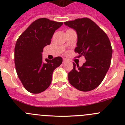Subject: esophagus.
Masks as SVG:
<instances>
[{"label":"esophagus","mask_w":125,"mask_h":125,"mask_svg":"<svg viewBox=\"0 0 125 125\" xmlns=\"http://www.w3.org/2000/svg\"><path fill=\"white\" fill-rule=\"evenodd\" d=\"M66 62H67V60H65V59H63V63H65Z\"/></svg>","instance_id":"esophagus-1"}]
</instances>
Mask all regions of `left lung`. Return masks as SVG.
<instances>
[{"label":"left lung","instance_id":"obj_1","mask_svg":"<svg viewBox=\"0 0 125 125\" xmlns=\"http://www.w3.org/2000/svg\"><path fill=\"white\" fill-rule=\"evenodd\" d=\"M77 35L75 52L85 56L86 62L82 66L73 63L68 73L71 85L82 91H89L99 86L109 68L113 50L105 32L88 18L77 19L64 22Z\"/></svg>","mask_w":125,"mask_h":125}]
</instances>
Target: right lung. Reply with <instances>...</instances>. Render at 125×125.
Listing matches in <instances>:
<instances>
[{
  "label": "right lung",
  "instance_id": "add662e5",
  "mask_svg": "<svg viewBox=\"0 0 125 125\" xmlns=\"http://www.w3.org/2000/svg\"><path fill=\"white\" fill-rule=\"evenodd\" d=\"M62 22L40 18L32 22L21 35L14 48V62L17 75L28 92L39 94L51 83L52 73L62 63V58L43 61V48L51 43L55 31Z\"/></svg>",
  "mask_w": 125,
  "mask_h": 125
}]
</instances>
